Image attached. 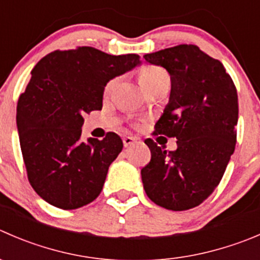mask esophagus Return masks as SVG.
I'll list each match as a JSON object with an SVG mask.
<instances>
[{
	"label": "esophagus",
	"instance_id": "34e87169",
	"mask_svg": "<svg viewBox=\"0 0 260 260\" xmlns=\"http://www.w3.org/2000/svg\"><path fill=\"white\" fill-rule=\"evenodd\" d=\"M138 138L136 137H129V136H127V137L123 138V145H124V147H129V146H132L133 143L137 142Z\"/></svg>",
	"mask_w": 260,
	"mask_h": 260
}]
</instances>
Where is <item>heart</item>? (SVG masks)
<instances>
[{"label":"heart","instance_id":"b5f03b06","mask_svg":"<svg viewBox=\"0 0 260 260\" xmlns=\"http://www.w3.org/2000/svg\"><path fill=\"white\" fill-rule=\"evenodd\" d=\"M138 79H140L141 85L143 89L147 92L151 90L157 89V87L162 86V85H170V75L165 69L160 66H146L141 69L140 74H138ZM115 85V80L108 82L105 86V92H109Z\"/></svg>","mask_w":260,"mask_h":260}]
</instances>
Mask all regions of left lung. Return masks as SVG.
<instances>
[{
  "mask_svg": "<svg viewBox=\"0 0 260 260\" xmlns=\"http://www.w3.org/2000/svg\"><path fill=\"white\" fill-rule=\"evenodd\" d=\"M169 72V103L155 135L176 137L178 148L166 151L145 141L151 160L141 170L147 197L160 207H197L220 184L236 145L238 92L218 59L197 45L180 44L143 55Z\"/></svg>",
  "mask_w": 260,
  "mask_h": 260,
  "instance_id": "obj_1",
  "label": "left lung"
}]
</instances>
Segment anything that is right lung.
<instances>
[{
	"label": "right lung",
	"instance_id": "obj_1",
	"mask_svg": "<svg viewBox=\"0 0 260 260\" xmlns=\"http://www.w3.org/2000/svg\"><path fill=\"white\" fill-rule=\"evenodd\" d=\"M140 63L137 54L79 47L54 50L35 64L16 123L27 179L45 202L76 210L99 196L123 142L114 132L84 142L82 115L102 110L105 85Z\"/></svg>",
	"mask_w": 260,
	"mask_h": 260
}]
</instances>
